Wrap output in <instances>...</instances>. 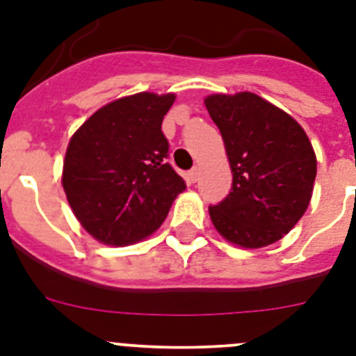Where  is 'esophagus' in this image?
Listing matches in <instances>:
<instances>
[{"instance_id": "1", "label": "esophagus", "mask_w": 356, "mask_h": 356, "mask_svg": "<svg viewBox=\"0 0 356 356\" xmlns=\"http://www.w3.org/2000/svg\"><path fill=\"white\" fill-rule=\"evenodd\" d=\"M197 178H200V169L193 168V169H191V171H188V180L193 181V184H196Z\"/></svg>"}]
</instances>
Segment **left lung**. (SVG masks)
<instances>
[{
  "instance_id": "1",
  "label": "left lung",
  "mask_w": 356,
  "mask_h": 356,
  "mask_svg": "<svg viewBox=\"0 0 356 356\" xmlns=\"http://www.w3.org/2000/svg\"><path fill=\"white\" fill-rule=\"evenodd\" d=\"M234 175L228 196L209 207L213 226L241 248H264L289 234L312 197L317 160L303 128L253 92L205 99Z\"/></svg>"
}]
</instances>
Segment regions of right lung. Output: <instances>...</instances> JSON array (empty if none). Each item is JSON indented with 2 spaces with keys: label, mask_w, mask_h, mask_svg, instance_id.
Listing matches in <instances>:
<instances>
[{
  "label": "right lung",
  "mask_w": 356,
  "mask_h": 356,
  "mask_svg": "<svg viewBox=\"0 0 356 356\" xmlns=\"http://www.w3.org/2000/svg\"><path fill=\"white\" fill-rule=\"evenodd\" d=\"M175 94L139 92L94 112L69 140L62 185L69 205L96 241L134 244L160 228L185 181L162 134Z\"/></svg>",
  "instance_id": "obj_1"
}]
</instances>
